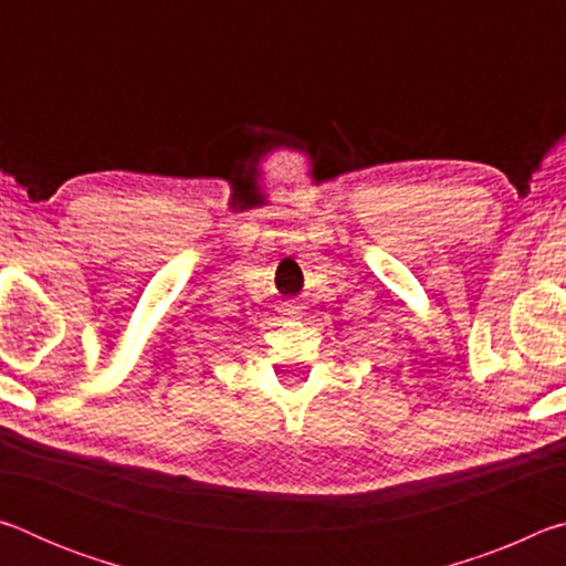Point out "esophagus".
Masks as SVG:
<instances>
[{
  "mask_svg": "<svg viewBox=\"0 0 566 566\" xmlns=\"http://www.w3.org/2000/svg\"><path fill=\"white\" fill-rule=\"evenodd\" d=\"M282 312H284L286 317H290V319H296V317H300V312H296V306H292V304H286Z\"/></svg>",
  "mask_w": 566,
  "mask_h": 566,
  "instance_id": "esophagus-1",
  "label": "esophagus"
}]
</instances>
